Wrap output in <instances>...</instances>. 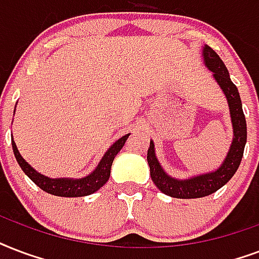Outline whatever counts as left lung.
<instances>
[{"label": "left lung", "instance_id": "8db88e82", "mask_svg": "<svg viewBox=\"0 0 259 259\" xmlns=\"http://www.w3.org/2000/svg\"><path fill=\"white\" fill-rule=\"evenodd\" d=\"M202 54H204L206 67L213 73V77L220 85V88L223 89L228 100L232 127H234V140H232L231 148L228 151L226 161L216 171L193 177L190 180H184V181L169 177L163 171L161 165L158 163L157 157H155L154 143L150 142L147 162L150 166V176H151L152 182L157 185V188L162 193L176 198L205 197L208 194L215 193L216 190L226 185L239 167L242 157H243L244 144L247 139V127H246V119H244L243 109H242L239 92L230 79L227 67L224 66L223 61L209 46L204 47Z\"/></svg>", "mask_w": 259, "mask_h": 259}]
</instances>
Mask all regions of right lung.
Returning a JSON list of instances; mask_svg holds the SVG:
<instances>
[{
  "label": "right lung",
  "instance_id": "1",
  "mask_svg": "<svg viewBox=\"0 0 259 259\" xmlns=\"http://www.w3.org/2000/svg\"><path fill=\"white\" fill-rule=\"evenodd\" d=\"M128 136L130 135L123 136L116 143L112 144L111 148L105 152L101 162L98 163L97 169L94 170L90 176L81 178V180H67V178L66 180L65 178L51 180V178L44 177L40 173L35 171L27 162L24 161L13 140H12V147H13L15 157L19 162L21 170L31 178L32 181L35 182L36 185L39 186L40 189H43L44 192H47L50 194H54V196H61V197H81V196H88V194L94 193L96 190L100 189L109 180L112 162L115 159L116 154L123 148Z\"/></svg>",
  "mask_w": 259,
  "mask_h": 259
}]
</instances>
